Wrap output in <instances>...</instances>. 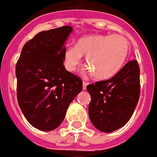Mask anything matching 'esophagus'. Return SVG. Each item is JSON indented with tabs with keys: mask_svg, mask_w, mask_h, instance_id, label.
Listing matches in <instances>:
<instances>
[{
	"mask_svg": "<svg viewBox=\"0 0 157 157\" xmlns=\"http://www.w3.org/2000/svg\"><path fill=\"white\" fill-rule=\"evenodd\" d=\"M87 84L88 83L86 82V81H84V82H83V90H86V86H87Z\"/></svg>",
	"mask_w": 157,
	"mask_h": 157,
	"instance_id": "1",
	"label": "esophagus"
}]
</instances>
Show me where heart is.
I'll return each instance as SVG.
<instances>
[{
  "label": "heart",
  "mask_w": 157,
  "mask_h": 157,
  "mask_svg": "<svg viewBox=\"0 0 157 157\" xmlns=\"http://www.w3.org/2000/svg\"><path fill=\"white\" fill-rule=\"evenodd\" d=\"M130 44L119 34H94L80 38L76 45L64 49L66 69L76 71L85 56L87 70L97 79H107L119 72L126 62Z\"/></svg>",
  "instance_id": "b5f03b06"
}]
</instances>
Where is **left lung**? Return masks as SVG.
<instances>
[{"instance_id":"obj_1","label":"left lung","mask_w":157,"mask_h":157,"mask_svg":"<svg viewBox=\"0 0 157 157\" xmlns=\"http://www.w3.org/2000/svg\"><path fill=\"white\" fill-rule=\"evenodd\" d=\"M91 96L89 117L96 128L111 133L126 124L134 113L140 94V67L136 60L126 63L110 79L89 84Z\"/></svg>"}]
</instances>
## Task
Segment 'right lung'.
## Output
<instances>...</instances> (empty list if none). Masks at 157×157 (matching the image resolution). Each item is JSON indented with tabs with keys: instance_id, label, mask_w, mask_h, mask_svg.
<instances>
[{
	"instance_id": "right-lung-1",
	"label": "right lung",
	"mask_w": 157,
	"mask_h": 157,
	"mask_svg": "<svg viewBox=\"0 0 157 157\" xmlns=\"http://www.w3.org/2000/svg\"><path fill=\"white\" fill-rule=\"evenodd\" d=\"M71 26L40 32L23 45L16 65L17 96L31 125L51 131L63 123L70 103L83 89L80 78L65 69V42Z\"/></svg>"
}]
</instances>
